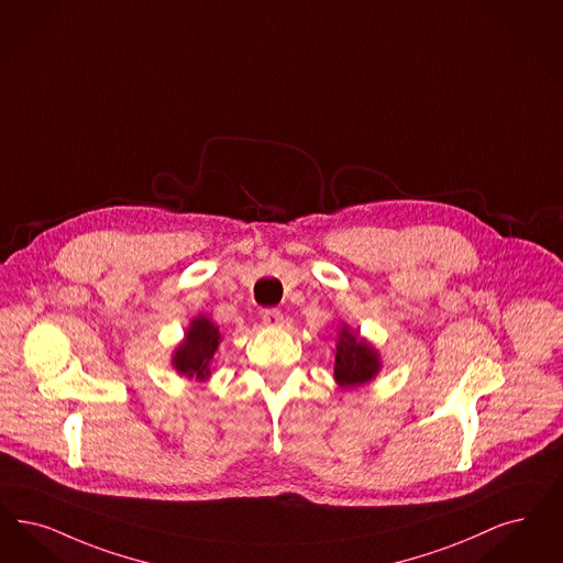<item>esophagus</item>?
Returning a JSON list of instances; mask_svg holds the SVG:
<instances>
[{"instance_id": "1", "label": "esophagus", "mask_w": 563, "mask_h": 563, "mask_svg": "<svg viewBox=\"0 0 563 563\" xmlns=\"http://www.w3.org/2000/svg\"><path fill=\"white\" fill-rule=\"evenodd\" d=\"M262 320H264L266 327H272V329L283 327V312H280V310H266V312L262 314Z\"/></svg>"}]
</instances>
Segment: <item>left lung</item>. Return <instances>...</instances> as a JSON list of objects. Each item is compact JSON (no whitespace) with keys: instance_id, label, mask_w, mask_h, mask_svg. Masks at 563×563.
I'll return each mask as SVG.
<instances>
[{"instance_id":"left-lung-1","label":"left lung","mask_w":563,"mask_h":563,"mask_svg":"<svg viewBox=\"0 0 563 563\" xmlns=\"http://www.w3.org/2000/svg\"><path fill=\"white\" fill-rule=\"evenodd\" d=\"M338 354H335V382L341 387H358L377 377L382 371L379 352L352 331L347 324L341 327L338 339Z\"/></svg>"}]
</instances>
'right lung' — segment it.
<instances>
[{
    "instance_id": "add662e5",
    "label": "right lung",
    "mask_w": 563,
    "mask_h": 563,
    "mask_svg": "<svg viewBox=\"0 0 563 563\" xmlns=\"http://www.w3.org/2000/svg\"><path fill=\"white\" fill-rule=\"evenodd\" d=\"M220 341V329L207 316H197L186 329V338L176 347L172 364L181 377L190 382H207L211 375V361Z\"/></svg>"
}]
</instances>
